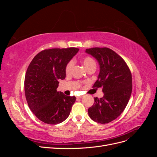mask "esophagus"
<instances>
[{"label": "esophagus", "instance_id": "esophagus-1", "mask_svg": "<svg viewBox=\"0 0 157 157\" xmlns=\"http://www.w3.org/2000/svg\"><path fill=\"white\" fill-rule=\"evenodd\" d=\"M83 97H84V96H80L77 97V99H80V98H83Z\"/></svg>", "mask_w": 157, "mask_h": 157}]
</instances>
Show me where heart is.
<instances>
[{
  "label": "heart",
  "instance_id": "heart-1",
  "mask_svg": "<svg viewBox=\"0 0 157 157\" xmlns=\"http://www.w3.org/2000/svg\"><path fill=\"white\" fill-rule=\"evenodd\" d=\"M81 61L82 63L84 64V67L87 69V70L91 69L92 67H96V61L92 58V57L90 56H84L81 59ZM73 61L71 60L66 65L65 67V73L67 74H69L71 71H72V69L73 67Z\"/></svg>",
  "mask_w": 157,
  "mask_h": 157
}]
</instances>
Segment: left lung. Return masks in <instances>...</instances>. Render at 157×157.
<instances>
[{
	"mask_svg": "<svg viewBox=\"0 0 157 157\" xmlns=\"http://www.w3.org/2000/svg\"><path fill=\"white\" fill-rule=\"evenodd\" d=\"M86 52L98 60L100 68L93 87H102L104 93L103 98H94L88 115L94 121L106 124L120 116L129 101L132 74L124 60L111 49L96 47L86 49Z\"/></svg>",
	"mask_w": 157,
	"mask_h": 157,
	"instance_id": "1",
	"label": "left lung"
}]
</instances>
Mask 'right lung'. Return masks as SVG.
<instances>
[{"label": "right lung", "instance_id": "obj_1", "mask_svg": "<svg viewBox=\"0 0 157 157\" xmlns=\"http://www.w3.org/2000/svg\"><path fill=\"white\" fill-rule=\"evenodd\" d=\"M76 48H52L37 54L25 77V94L33 114L48 124H57L67 118L76 100L57 91L59 80L65 78V67L78 52Z\"/></svg>", "mask_w": 157, "mask_h": 157}]
</instances>
